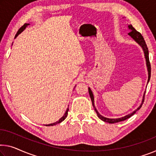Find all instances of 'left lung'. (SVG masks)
Listing matches in <instances>:
<instances>
[{"label": "left lung", "mask_w": 156, "mask_h": 156, "mask_svg": "<svg viewBox=\"0 0 156 156\" xmlns=\"http://www.w3.org/2000/svg\"><path fill=\"white\" fill-rule=\"evenodd\" d=\"M128 27V30H130V32L128 33V35H130V36L132 38H133V39L135 40V41L136 43H137V44L140 45L141 47H142V49L143 51H144V57H145V59H146V64H147V71H148V81H147V83H148V81H149V80H150V78H151V64H150V62H149V57H148V47L147 46V44H146V42H145V40H144V37H142V35H141V33H139L138 31H136L131 24H129ZM88 93H89L90 99H91L93 108H94L95 112H96L98 118H99L100 119H101L102 121H105V122H107V123H118V122H120V121H125V120L128 119L130 118V117H131L133 114H135L136 113V112L137 111V110L140 109L141 107H142V105L143 102H144V95H145V93H144L143 99L142 100V103H141V105L135 110V111H133V112H132V113L126 115V116H125L121 117V118L109 119V118H106V117L102 116V115L98 112L97 109L95 108V106L94 105V96H93V92H92L91 89H90L89 87H88Z\"/></svg>", "instance_id": "1"}]
</instances>
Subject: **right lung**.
Instances as JSON below:
<instances>
[{
  "mask_svg": "<svg viewBox=\"0 0 156 156\" xmlns=\"http://www.w3.org/2000/svg\"><path fill=\"white\" fill-rule=\"evenodd\" d=\"M28 25H30V23H24V25H23V26H21V27L20 28V29H19L18 32L16 33V35H15V37H14V39H15V38H16V37H17L18 35H20L21 32H23V31L26 29V28L27 27V26H28ZM68 110H69V108H68V109H66V112H65V114H64L63 116H62L61 118L58 121L55 122V123H53L47 124V125H44V126H53L56 125V124H58V123H61L62 121H64V120L66 119V117H67V116H68Z\"/></svg>",
  "mask_w": 156,
  "mask_h": 156,
  "instance_id": "1",
  "label": "right lung"
}]
</instances>
